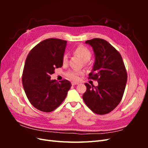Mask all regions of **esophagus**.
<instances>
[{"label":"esophagus","instance_id":"1","mask_svg":"<svg viewBox=\"0 0 148 148\" xmlns=\"http://www.w3.org/2000/svg\"><path fill=\"white\" fill-rule=\"evenodd\" d=\"M79 83L78 82H73L72 83H71V84L73 85V86H74V85H77V84H78Z\"/></svg>","mask_w":148,"mask_h":148}]
</instances>
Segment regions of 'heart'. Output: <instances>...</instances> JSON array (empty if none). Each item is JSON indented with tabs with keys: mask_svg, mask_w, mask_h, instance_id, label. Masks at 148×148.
I'll list each match as a JSON object with an SVG mask.
<instances>
[{
	"mask_svg": "<svg viewBox=\"0 0 148 148\" xmlns=\"http://www.w3.org/2000/svg\"><path fill=\"white\" fill-rule=\"evenodd\" d=\"M73 52L75 54L81 58V59L84 62H88L91 59L92 56L89 49L83 45H80L76 47L74 49ZM68 55L66 53H64L63 57H62V63H63V64H66L67 62H68ZM82 75H83L82 71L78 70H70L66 73V77L72 80H78L79 76Z\"/></svg>",
	"mask_w": 148,
	"mask_h": 148,
	"instance_id": "1",
	"label": "heart"
}]
</instances>
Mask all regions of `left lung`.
Here are the masks:
<instances>
[{
    "instance_id": "1",
    "label": "left lung",
    "mask_w": 148,
    "mask_h": 148,
    "mask_svg": "<svg viewBox=\"0 0 148 148\" xmlns=\"http://www.w3.org/2000/svg\"><path fill=\"white\" fill-rule=\"evenodd\" d=\"M85 42L92 47L96 57L88 78L97 81L98 86L84 83L86 91L83 99L93 112L107 114L122 99L128 77L126 68L119 52L106 40L94 38Z\"/></svg>"
}]
</instances>
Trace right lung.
Returning <instances> with one entry per match:
<instances>
[{"label":"right lung","instance_id":"1","mask_svg":"<svg viewBox=\"0 0 148 148\" xmlns=\"http://www.w3.org/2000/svg\"><path fill=\"white\" fill-rule=\"evenodd\" d=\"M66 41L49 38L35 46L26 57L22 83L26 96L35 108L50 112L64 101L71 86L66 79H51L55 69L63 65Z\"/></svg>","mask_w":148,"mask_h":148}]
</instances>
